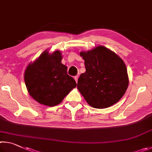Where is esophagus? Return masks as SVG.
<instances>
[{
    "instance_id": "esophagus-1",
    "label": "esophagus",
    "mask_w": 152,
    "mask_h": 152,
    "mask_svg": "<svg viewBox=\"0 0 152 152\" xmlns=\"http://www.w3.org/2000/svg\"><path fill=\"white\" fill-rule=\"evenodd\" d=\"M74 79H75V81H76V83H77V81H78V76H75L74 77Z\"/></svg>"
}]
</instances>
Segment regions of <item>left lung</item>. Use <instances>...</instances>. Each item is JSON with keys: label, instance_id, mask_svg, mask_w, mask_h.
<instances>
[{"label": "left lung", "instance_id": "obj_1", "mask_svg": "<svg viewBox=\"0 0 152 152\" xmlns=\"http://www.w3.org/2000/svg\"><path fill=\"white\" fill-rule=\"evenodd\" d=\"M86 71L78 79L77 89L89 105L107 108L123 97L129 85L127 68L119 56L103 46L80 53Z\"/></svg>", "mask_w": 152, "mask_h": 152}]
</instances>
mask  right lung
Returning a JSON list of instances; mask_svg holds the SVG:
<instances>
[{"mask_svg": "<svg viewBox=\"0 0 152 152\" xmlns=\"http://www.w3.org/2000/svg\"><path fill=\"white\" fill-rule=\"evenodd\" d=\"M61 60L59 50L49 54L46 50L26 69L25 82L28 94L41 104L51 107L59 104L77 86Z\"/></svg>", "mask_w": 152, "mask_h": 152, "instance_id": "right-lung-1", "label": "right lung"}]
</instances>
